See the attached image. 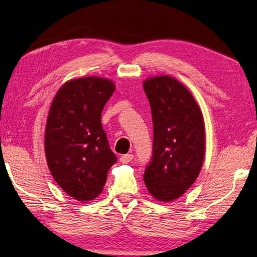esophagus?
<instances>
[{"label": "esophagus", "instance_id": "obj_1", "mask_svg": "<svg viewBox=\"0 0 257 257\" xmlns=\"http://www.w3.org/2000/svg\"><path fill=\"white\" fill-rule=\"evenodd\" d=\"M132 159H133V155L127 154V155L121 156L120 158H119V161H120L121 164H128V163H131Z\"/></svg>", "mask_w": 257, "mask_h": 257}]
</instances>
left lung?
I'll return each instance as SVG.
<instances>
[{
	"label": "left lung",
	"instance_id": "left-lung-1",
	"mask_svg": "<svg viewBox=\"0 0 257 257\" xmlns=\"http://www.w3.org/2000/svg\"><path fill=\"white\" fill-rule=\"evenodd\" d=\"M143 88L154 123L152 157L143 179L155 199L173 201L200 174L205 150L203 116L192 93L176 79L155 76Z\"/></svg>",
	"mask_w": 257,
	"mask_h": 257
}]
</instances>
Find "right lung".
<instances>
[{
	"label": "right lung",
	"mask_w": 257,
	"mask_h": 257,
	"mask_svg": "<svg viewBox=\"0 0 257 257\" xmlns=\"http://www.w3.org/2000/svg\"><path fill=\"white\" fill-rule=\"evenodd\" d=\"M114 90L110 80L98 76L71 80L49 108L45 130L48 168L62 190L78 201L100 194L117 161L100 119Z\"/></svg>",
	"instance_id": "obj_1"
}]
</instances>
